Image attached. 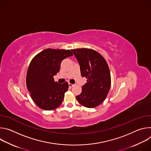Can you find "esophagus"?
Returning a JSON list of instances; mask_svg holds the SVG:
<instances>
[{
	"label": "esophagus",
	"instance_id": "34e87169",
	"mask_svg": "<svg viewBox=\"0 0 151 151\" xmlns=\"http://www.w3.org/2000/svg\"><path fill=\"white\" fill-rule=\"evenodd\" d=\"M73 85H74V84H72V83H69V86L70 87H73Z\"/></svg>",
	"mask_w": 151,
	"mask_h": 151
}]
</instances>
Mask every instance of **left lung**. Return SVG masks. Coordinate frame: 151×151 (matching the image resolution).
<instances>
[{
  "instance_id": "obj_1",
  "label": "left lung",
  "mask_w": 151,
  "mask_h": 151,
  "mask_svg": "<svg viewBox=\"0 0 151 151\" xmlns=\"http://www.w3.org/2000/svg\"><path fill=\"white\" fill-rule=\"evenodd\" d=\"M80 66L81 76L87 79L76 99L82 106L93 108L106 99L111 85L110 70L105 59L88 48L71 50Z\"/></svg>"
}]
</instances>
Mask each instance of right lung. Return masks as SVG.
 <instances>
[{
  "label": "right lung",
  "instance_id": "obj_1",
  "mask_svg": "<svg viewBox=\"0 0 151 151\" xmlns=\"http://www.w3.org/2000/svg\"><path fill=\"white\" fill-rule=\"evenodd\" d=\"M70 50L48 48L37 54L28 68L26 84L34 102L40 108L54 110L62 103L69 88L67 82L58 83L53 76L60 71L61 61L72 56Z\"/></svg>",
  "mask_w": 151,
  "mask_h": 151
}]
</instances>
